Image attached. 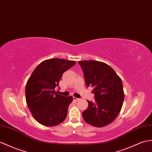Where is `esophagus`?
Returning a JSON list of instances; mask_svg holds the SVG:
<instances>
[{"mask_svg":"<svg viewBox=\"0 0 152 152\" xmlns=\"http://www.w3.org/2000/svg\"><path fill=\"white\" fill-rule=\"evenodd\" d=\"M73 100H75V101H78L80 100V98H77L76 97H73Z\"/></svg>","mask_w":152,"mask_h":152,"instance_id":"1","label":"esophagus"}]
</instances>
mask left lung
Returning <instances> with one entry per match:
<instances>
[{"mask_svg":"<svg viewBox=\"0 0 152 152\" xmlns=\"http://www.w3.org/2000/svg\"><path fill=\"white\" fill-rule=\"evenodd\" d=\"M87 87H94L95 102L87 100L88 107L82 113L87 124L101 128L117 117L124 98L122 82L110 66L104 62L86 60L78 61Z\"/></svg>","mask_w":152,"mask_h":152,"instance_id":"1","label":"left lung"}]
</instances>
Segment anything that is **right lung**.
Masks as SVG:
<instances>
[{
    "label": "right lung",
    "mask_w": 152,
    "mask_h": 152,
    "mask_svg": "<svg viewBox=\"0 0 152 152\" xmlns=\"http://www.w3.org/2000/svg\"><path fill=\"white\" fill-rule=\"evenodd\" d=\"M76 64L75 61L59 58L45 60L37 65L28 80L26 101L33 117L45 126H55L65 121L72 96L56 92L63 74Z\"/></svg>",
    "instance_id": "obj_1"
}]
</instances>
